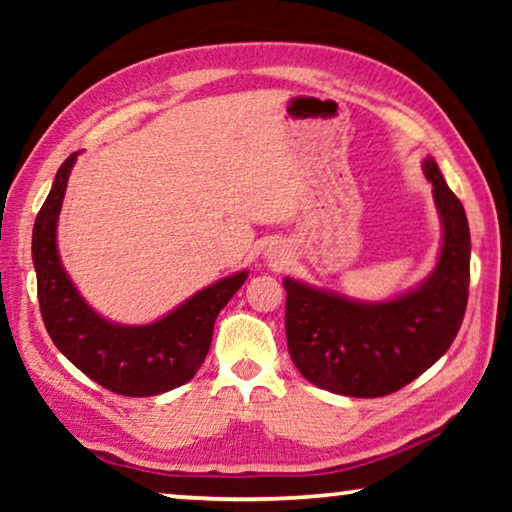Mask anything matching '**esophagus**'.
<instances>
[{
  "label": "esophagus",
  "mask_w": 512,
  "mask_h": 512,
  "mask_svg": "<svg viewBox=\"0 0 512 512\" xmlns=\"http://www.w3.org/2000/svg\"><path fill=\"white\" fill-rule=\"evenodd\" d=\"M268 259H271L273 264H284V262H287V257H284L282 253H277V250H271V255H268Z\"/></svg>",
  "instance_id": "1"
}]
</instances>
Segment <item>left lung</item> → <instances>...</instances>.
Masks as SVG:
<instances>
[{
	"label": "left lung",
	"mask_w": 512,
	"mask_h": 512,
	"mask_svg": "<svg viewBox=\"0 0 512 512\" xmlns=\"http://www.w3.org/2000/svg\"><path fill=\"white\" fill-rule=\"evenodd\" d=\"M424 173L443 219V250L420 289L361 305L284 280L289 354L318 388L350 397L400 391L443 357L461 329L470 296V228L436 160H424Z\"/></svg>",
	"instance_id": "left-lung-1"
}]
</instances>
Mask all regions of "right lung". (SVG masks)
Masks as SVG:
<instances>
[{"label": "right lung", "instance_id": "obj_1", "mask_svg": "<svg viewBox=\"0 0 512 512\" xmlns=\"http://www.w3.org/2000/svg\"><path fill=\"white\" fill-rule=\"evenodd\" d=\"M76 153L60 164L33 225V266L45 327L56 348L99 386L126 397H151L196 375L212 343L214 320L246 282V271L196 293L153 325H112L85 305L60 266L56 223Z\"/></svg>", "mask_w": 512, "mask_h": 512}]
</instances>
